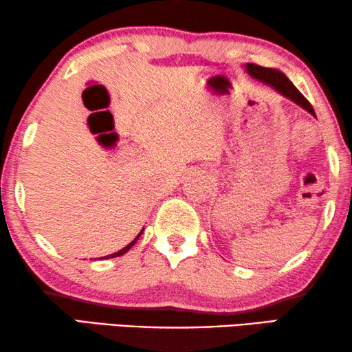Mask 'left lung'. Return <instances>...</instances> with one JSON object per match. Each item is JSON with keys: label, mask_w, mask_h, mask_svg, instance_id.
I'll use <instances>...</instances> for the list:
<instances>
[{"label": "left lung", "mask_w": 352, "mask_h": 352, "mask_svg": "<svg viewBox=\"0 0 352 352\" xmlns=\"http://www.w3.org/2000/svg\"><path fill=\"white\" fill-rule=\"evenodd\" d=\"M245 68L251 78H254L257 80H261V82L270 85V87H273L276 91H278V94H280L285 98H289L290 101L296 102L298 106L306 109L309 113H312L315 117V111H314L312 104H310L306 98H304L301 91H299L295 85L292 84V80L287 78L284 73L276 70V68H265L261 65H256V63H246Z\"/></svg>", "instance_id": "8db88e82"}]
</instances>
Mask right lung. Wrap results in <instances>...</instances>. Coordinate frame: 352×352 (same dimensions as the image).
<instances>
[{
  "instance_id": "right-lung-1",
  "label": "right lung",
  "mask_w": 352,
  "mask_h": 352,
  "mask_svg": "<svg viewBox=\"0 0 352 352\" xmlns=\"http://www.w3.org/2000/svg\"><path fill=\"white\" fill-rule=\"evenodd\" d=\"M142 232H143V229L140 230V234H138V235H137V237H135L134 240H132V241H131V243H129L128 246H124V248H123V250H120V251H117V252H113V254H109V256H104V257H100V258H112V257H120V256H123V254H126V252H128V251L131 250V248L135 245V241L138 240V237H140V235H142Z\"/></svg>"
}]
</instances>
